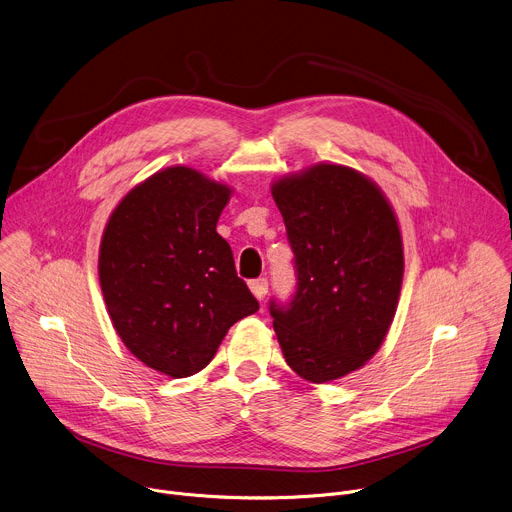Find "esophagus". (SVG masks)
<instances>
[{
  "label": "esophagus",
  "mask_w": 512,
  "mask_h": 512,
  "mask_svg": "<svg viewBox=\"0 0 512 512\" xmlns=\"http://www.w3.org/2000/svg\"><path fill=\"white\" fill-rule=\"evenodd\" d=\"M249 289H251V294L261 302L265 298V294H267V279L259 277V279L249 281Z\"/></svg>",
  "instance_id": "esophagus-1"
}]
</instances>
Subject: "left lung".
<instances>
[{"instance_id":"obj_1","label":"left lung","mask_w":512,"mask_h":512,"mask_svg":"<svg viewBox=\"0 0 512 512\" xmlns=\"http://www.w3.org/2000/svg\"><path fill=\"white\" fill-rule=\"evenodd\" d=\"M271 194L298 269L294 300L269 306L283 358L308 383L342 379L377 354L395 318L397 214L369 176L330 162L273 180Z\"/></svg>"}]
</instances>
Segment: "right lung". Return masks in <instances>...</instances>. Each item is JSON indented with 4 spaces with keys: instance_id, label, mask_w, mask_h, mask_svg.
Wrapping results in <instances>:
<instances>
[{
    "instance_id": "right-lung-1",
    "label": "right lung",
    "mask_w": 512,
    "mask_h": 512,
    "mask_svg": "<svg viewBox=\"0 0 512 512\" xmlns=\"http://www.w3.org/2000/svg\"><path fill=\"white\" fill-rule=\"evenodd\" d=\"M233 188L188 166L133 186L113 208L99 247V283L127 350L172 379L216 354L229 328L259 310L216 233Z\"/></svg>"
}]
</instances>
